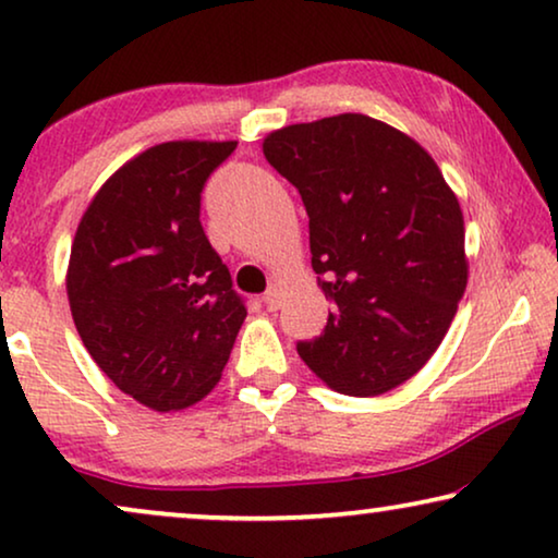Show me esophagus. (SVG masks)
Segmentation results:
<instances>
[{"instance_id": "esophagus-1", "label": "esophagus", "mask_w": 558, "mask_h": 558, "mask_svg": "<svg viewBox=\"0 0 558 558\" xmlns=\"http://www.w3.org/2000/svg\"><path fill=\"white\" fill-rule=\"evenodd\" d=\"M264 307L269 310V312H277L281 307V292H279L277 287H271L269 292L264 294Z\"/></svg>"}]
</instances>
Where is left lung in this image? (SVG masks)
Segmentation results:
<instances>
[{"mask_svg":"<svg viewBox=\"0 0 558 558\" xmlns=\"http://www.w3.org/2000/svg\"><path fill=\"white\" fill-rule=\"evenodd\" d=\"M264 155L300 190L332 302L296 353L335 391H391L439 348L468 287L460 203L411 136L363 113L279 129Z\"/></svg>","mask_w":558,"mask_h":558,"instance_id":"1","label":"left lung"}]
</instances>
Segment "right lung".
<instances>
[{"mask_svg":"<svg viewBox=\"0 0 558 558\" xmlns=\"http://www.w3.org/2000/svg\"><path fill=\"white\" fill-rule=\"evenodd\" d=\"M235 142L157 144L106 180L83 213L68 302L117 388L155 411L213 391L246 302L201 223L205 182Z\"/></svg>","mask_w":558,"mask_h":558,"instance_id":"add662e5","label":"right lung"}]
</instances>
